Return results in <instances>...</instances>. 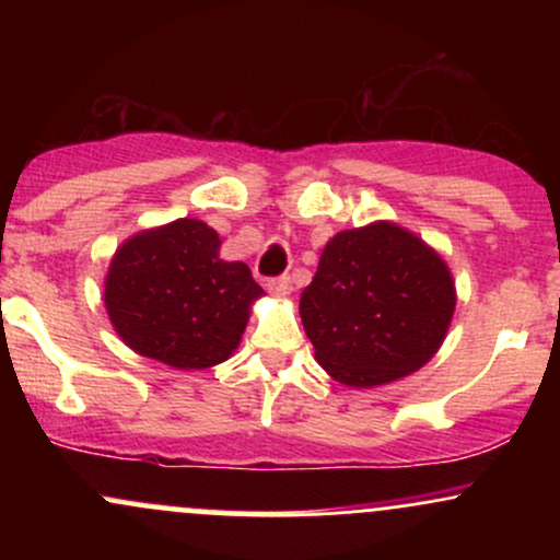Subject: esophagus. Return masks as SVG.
I'll list each match as a JSON object with an SVG mask.
<instances>
[{
  "mask_svg": "<svg viewBox=\"0 0 560 560\" xmlns=\"http://www.w3.org/2000/svg\"><path fill=\"white\" fill-rule=\"evenodd\" d=\"M266 289L276 294V298H287V294L292 292V281H289V276H276V279L266 281Z\"/></svg>",
  "mask_w": 560,
  "mask_h": 560,
  "instance_id": "1",
  "label": "esophagus"
}]
</instances>
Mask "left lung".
Wrapping results in <instances>:
<instances>
[{"instance_id":"8db88e82","label":"left lung","mask_w":560,"mask_h":560,"mask_svg":"<svg viewBox=\"0 0 560 560\" xmlns=\"http://www.w3.org/2000/svg\"><path fill=\"white\" fill-rule=\"evenodd\" d=\"M453 311L447 266L395 223L339 231L300 298L316 361L347 387L419 371L445 339Z\"/></svg>"}]
</instances>
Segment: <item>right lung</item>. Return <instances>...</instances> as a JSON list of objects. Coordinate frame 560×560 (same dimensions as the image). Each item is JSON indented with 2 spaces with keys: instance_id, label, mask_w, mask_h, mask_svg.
<instances>
[{
  "instance_id": "obj_1",
  "label": "right lung",
  "mask_w": 560,
  "mask_h": 560,
  "mask_svg": "<svg viewBox=\"0 0 560 560\" xmlns=\"http://www.w3.org/2000/svg\"><path fill=\"white\" fill-rule=\"evenodd\" d=\"M208 223L182 218L144 231L115 253L105 305L139 355L191 371L226 361L262 289L244 262L218 258Z\"/></svg>"
}]
</instances>
